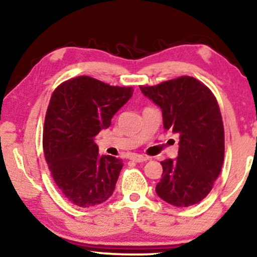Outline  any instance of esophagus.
<instances>
[{
	"mask_svg": "<svg viewBox=\"0 0 257 257\" xmlns=\"http://www.w3.org/2000/svg\"><path fill=\"white\" fill-rule=\"evenodd\" d=\"M131 160L136 161V163H144V161L149 160V158L144 157V156H139V154H132Z\"/></svg>",
	"mask_w": 257,
	"mask_h": 257,
	"instance_id": "1",
	"label": "esophagus"
}]
</instances>
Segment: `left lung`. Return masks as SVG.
I'll list each match as a JSON object with an SVG mask.
<instances>
[{"label": "left lung", "mask_w": 257, "mask_h": 257, "mask_svg": "<svg viewBox=\"0 0 257 257\" xmlns=\"http://www.w3.org/2000/svg\"><path fill=\"white\" fill-rule=\"evenodd\" d=\"M140 91L161 108L164 128L179 135L177 159L161 161L156 192L177 207L206 198L219 177L224 157V131L219 104L208 87L189 76Z\"/></svg>", "instance_id": "8db88e82"}]
</instances>
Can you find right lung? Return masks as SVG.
I'll return each mask as SVG.
<instances>
[{
    "label": "right lung",
    "mask_w": 257,
    "mask_h": 257,
    "mask_svg": "<svg viewBox=\"0 0 257 257\" xmlns=\"http://www.w3.org/2000/svg\"><path fill=\"white\" fill-rule=\"evenodd\" d=\"M133 94L130 86H111L89 76L62 83L52 93L43 131V150L63 195L87 208L113 194L121 160L99 156L94 138Z\"/></svg>",
    "instance_id": "add662e5"
}]
</instances>
